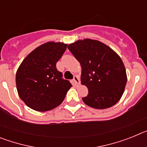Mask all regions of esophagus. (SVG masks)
<instances>
[{
  "label": "esophagus",
  "mask_w": 147,
  "mask_h": 147,
  "mask_svg": "<svg viewBox=\"0 0 147 147\" xmlns=\"http://www.w3.org/2000/svg\"><path fill=\"white\" fill-rule=\"evenodd\" d=\"M73 81H74V83L75 85H78L80 82V80H79V77H78L77 76H75L74 77V80H73Z\"/></svg>",
  "instance_id": "esophagus-1"
}]
</instances>
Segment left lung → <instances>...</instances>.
<instances>
[{
    "label": "left lung",
    "instance_id": "8db88e82",
    "mask_svg": "<svg viewBox=\"0 0 147 147\" xmlns=\"http://www.w3.org/2000/svg\"><path fill=\"white\" fill-rule=\"evenodd\" d=\"M67 49L81 65V83L88 89V96L82 98L84 103L99 110L115 105L127 81L120 57L105 43L91 39L77 40Z\"/></svg>",
    "mask_w": 147,
    "mask_h": 147
}]
</instances>
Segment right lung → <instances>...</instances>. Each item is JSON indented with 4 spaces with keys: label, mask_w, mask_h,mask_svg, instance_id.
I'll return each instance as SVG.
<instances>
[{
    "label": "right lung",
    "mask_w": 147,
    "mask_h": 147,
    "mask_svg": "<svg viewBox=\"0 0 147 147\" xmlns=\"http://www.w3.org/2000/svg\"><path fill=\"white\" fill-rule=\"evenodd\" d=\"M67 44L47 42L30 53L18 67L16 86L20 98L30 108L45 112L58 107L72 85L62 78L56 64Z\"/></svg>",
    "instance_id": "obj_1"
}]
</instances>
